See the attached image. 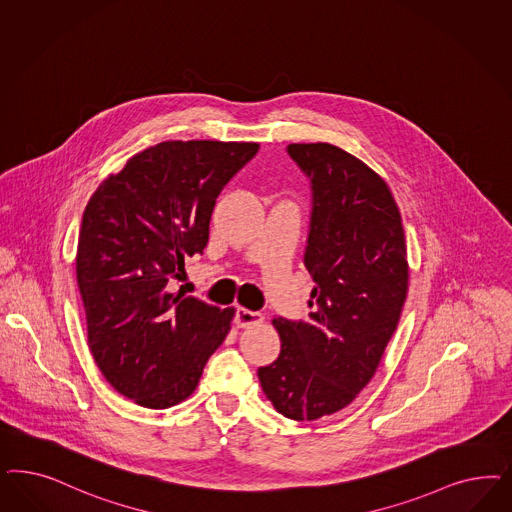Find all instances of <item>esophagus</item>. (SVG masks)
I'll use <instances>...</instances> for the list:
<instances>
[{"label": "esophagus", "instance_id": "34e87169", "mask_svg": "<svg viewBox=\"0 0 512 512\" xmlns=\"http://www.w3.org/2000/svg\"><path fill=\"white\" fill-rule=\"evenodd\" d=\"M262 320H264V316L260 313H256V311H248V309H243V307L235 309V324H237L239 328H248V326H252V324H260Z\"/></svg>", "mask_w": 512, "mask_h": 512}]
</instances>
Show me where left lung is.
<instances>
[{
	"label": "left lung",
	"instance_id": "8db88e82",
	"mask_svg": "<svg viewBox=\"0 0 512 512\" xmlns=\"http://www.w3.org/2000/svg\"><path fill=\"white\" fill-rule=\"evenodd\" d=\"M309 179L303 264L313 275L307 320L275 316L279 358L258 369L267 399L292 420L345 409L379 367L407 297L405 233L386 182L328 143L288 145Z\"/></svg>",
	"mask_w": 512,
	"mask_h": 512
}]
</instances>
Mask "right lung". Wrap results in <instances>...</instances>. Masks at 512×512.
Wrapping results in <instances>:
<instances>
[{
    "mask_svg": "<svg viewBox=\"0 0 512 512\" xmlns=\"http://www.w3.org/2000/svg\"><path fill=\"white\" fill-rule=\"evenodd\" d=\"M258 143L165 141L101 182L84 209L77 282L88 345L118 394L147 409L190 396L230 331L233 309L184 292V258L203 254L216 198Z\"/></svg>",
    "mask_w": 512,
    "mask_h": 512,
    "instance_id": "obj_1",
    "label": "right lung"
}]
</instances>
